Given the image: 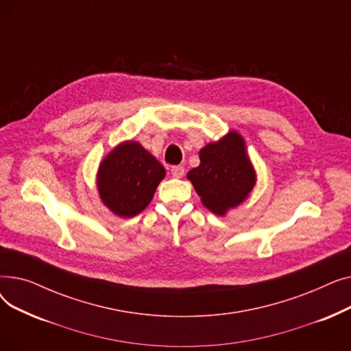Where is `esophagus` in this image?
Instances as JSON below:
<instances>
[{
  "label": "esophagus",
  "mask_w": 351,
  "mask_h": 351,
  "mask_svg": "<svg viewBox=\"0 0 351 351\" xmlns=\"http://www.w3.org/2000/svg\"><path fill=\"white\" fill-rule=\"evenodd\" d=\"M171 173L173 178H183V175H185V168H183L182 165L173 166V168L171 169Z\"/></svg>",
  "instance_id": "obj_1"
}]
</instances>
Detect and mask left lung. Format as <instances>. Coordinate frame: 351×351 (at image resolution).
Wrapping results in <instances>:
<instances>
[{
    "instance_id": "obj_1",
    "label": "left lung",
    "mask_w": 351,
    "mask_h": 351,
    "mask_svg": "<svg viewBox=\"0 0 351 351\" xmlns=\"http://www.w3.org/2000/svg\"><path fill=\"white\" fill-rule=\"evenodd\" d=\"M200 165L188 173L196 193L210 212L223 216L252 192L256 175L246 155L243 138L229 132L199 152Z\"/></svg>"
}]
</instances>
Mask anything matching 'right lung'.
<instances>
[{"mask_svg": "<svg viewBox=\"0 0 351 351\" xmlns=\"http://www.w3.org/2000/svg\"><path fill=\"white\" fill-rule=\"evenodd\" d=\"M165 168L138 142H123L110 152L98 171V191L115 215L134 217L152 200Z\"/></svg>", "mask_w": 351, "mask_h": 351, "instance_id": "1", "label": "right lung"}]
</instances>
